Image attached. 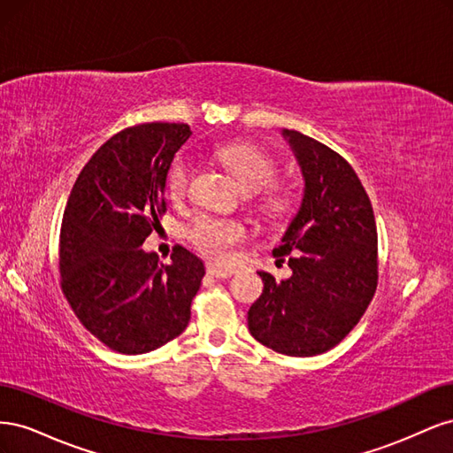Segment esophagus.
<instances>
[{
  "instance_id": "1",
  "label": "esophagus",
  "mask_w": 453,
  "mask_h": 453,
  "mask_svg": "<svg viewBox=\"0 0 453 453\" xmlns=\"http://www.w3.org/2000/svg\"><path fill=\"white\" fill-rule=\"evenodd\" d=\"M208 273H210V276H213V278L226 280V278H230L234 272H232V270H223V268H217V266L210 265V266H208Z\"/></svg>"
}]
</instances>
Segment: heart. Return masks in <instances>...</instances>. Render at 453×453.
Instances as JSON below:
<instances>
[{
	"label": "heart",
	"mask_w": 453,
	"mask_h": 453,
	"mask_svg": "<svg viewBox=\"0 0 453 453\" xmlns=\"http://www.w3.org/2000/svg\"><path fill=\"white\" fill-rule=\"evenodd\" d=\"M217 158L236 177V181L248 193H258L273 183L278 175L276 162L263 150L248 143H228L217 149ZM193 166L185 157L175 158L166 177L168 196L180 200L185 196L190 185ZM285 196L278 190H270L265 196V205L272 211H281L285 208ZM188 238L195 248L217 265H230L236 258L240 245L248 240V228L234 219L203 215L196 219L188 230Z\"/></svg>",
	"instance_id": "b5f03b06"
}]
</instances>
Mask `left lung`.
Masks as SVG:
<instances>
[{
    "instance_id": "left-lung-1",
    "label": "left lung",
    "mask_w": 453,
    "mask_h": 453,
    "mask_svg": "<svg viewBox=\"0 0 453 453\" xmlns=\"http://www.w3.org/2000/svg\"><path fill=\"white\" fill-rule=\"evenodd\" d=\"M304 177L298 213L273 257L289 280L258 272L265 291L248 311L251 336L291 357L325 353L359 323L378 285L372 203L349 162L296 130H283Z\"/></svg>"
}]
</instances>
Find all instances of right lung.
<instances>
[{
    "label": "right lung",
    "instance_id": "right-lung-1",
    "mask_svg": "<svg viewBox=\"0 0 453 453\" xmlns=\"http://www.w3.org/2000/svg\"><path fill=\"white\" fill-rule=\"evenodd\" d=\"M183 122H145L109 138L81 170L60 228V287L77 319L109 349L140 355L180 336L203 278L175 245L172 265L140 245L166 213L168 170L190 138Z\"/></svg>",
    "mask_w": 453,
    "mask_h": 453
}]
</instances>
